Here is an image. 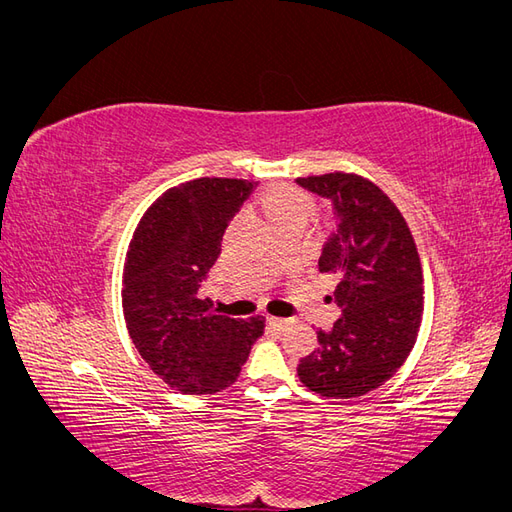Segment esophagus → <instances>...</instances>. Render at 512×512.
Listing matches in <instances>:
<instances>
[{
    "label": "esophagus",
    "instance_id": "esophagus-1",
    "mask_svg": "<svg viewBox=\"0 0 512 512\" xmlns=\"http://www.w3.org/2000/svg\"><path fill=\"white\" fill-rule=\"evenodd\" d=\"M292 322H294V318H277V316L269 318V324H271L275 331H284L286 327H290Z\"/></svg>",
    "mask_w": 512,
    "mask_h": 512
}]
</instances>
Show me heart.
<instances>
[{"label":"heart","instance_id":"b5f03b06","mask_svg":"<svg viewBox=\"0 0 512 512\" xmlns=\"http://www.w3.org/2000/svg\"><path fill=\"white\" fill-rule=\"evenodd\" d=\"M265 209L273 224H280L286 220H305L314 213V200L305 192L286 188L277 190L265 200Z\"/></svg>","mask_w":512,"mask_h":512}]
</instances>
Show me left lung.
<instances>
[{"label": "left lung", "instance_id": "8db88e82", "mask_svg": "<svg viewBox=\"0 0 512 512\" xmlns=\"http://www.w3.org/2000/svg\"><path fill=\"white\" fill-rule=\"evenodd\" d=\"M329 200L335 228L318 267L337 277L342 307L297 374L324 397H359L378 389L404 365L423 314V271L404 215L378 185L346 173L294 179Z\"/></svg>", "mask_w": 512, "mask_h": 512}]
</instances>
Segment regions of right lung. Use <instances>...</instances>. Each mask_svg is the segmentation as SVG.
Wrapping results in <instances>:
<instances>
[{
	"label": "right lung",
	"mask_w": 512,
	"mask_h": 512,
	"mask_svg": "<svg viewBox=\"0 0 512 512\" xmlns=\"http://www.w3.org/2000/svg\"><path fill=\"white\" fill-rule=\"evenodd\" d=\"M258 183L203 177L168 190L138 224L123 271V314L147 365L188 395L235 382L265 320L220 316L200 288L222 237Z\"/></svg>",
	"instance_id": "1"
}]
</instances>
